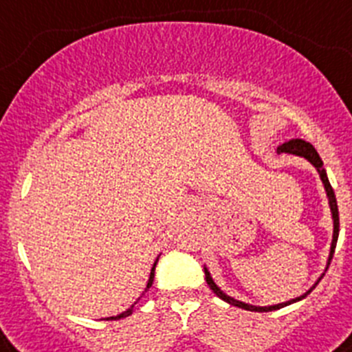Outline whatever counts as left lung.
Instances as JSON below:
<instances>
[{
  "mask_svg": "<svg viewBox=\"0 0 352 352\" xmlns=\"http://www.w3.org/2000/svg\"><path fill=\"white\" fill-rule=\"evenodd\" d=\"M282 152H287V154H294V155H301V157L308 159V161H310V163L317 168V172H319L320 180H322L324 188H326V193H328L329 207H331V214H333V227H335V230H333L331 252H329V261H328V264H331L333 253H335V246H337L338 228H340V225H338L337 198H335V191H333L331 184H329V180H328V175H326V170H324V166H322V159L319 157V154H317V151H316V148H314V145H311V143L305 142V140H299V138L289 140V142H285V143H283V145L278 146V154H282ZM204 271H206L207 285L210 287V290H212L214 294L218 296V298H221L223 301H227V303L234 305V307L244 308V310H250V311H273V310H278V308L287 307V305H290V303H296V301H299V299L307 298V294H310V290L317 285V283H316V285H314L310 290H308L307 294L299 296V298L292 299V301H287V303L273 305V307H253V305H246V303H243V301H237V299L230 298V296H227V294H225V292H221V290H219V287L212 282V278H210L209 271H207V269H204Z\"/></svg>",
  "mask_w": 352,
  "mask_h": 352,
  "instance_id": "obj_1",
  "label": "left lung"
}]
</instances>
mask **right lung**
<instances>
[{"mask_svg":"<svg viewBox=\"0 0 352 352\" xmlns=\"http://www.w3.org/2000/svg\"><path fill=\"white\" fill-rule=\"evenodd\" d=\"M155 264H157V261L154 262V267H152V271H151V278H148V283H146V289H151V285H152V282H154V271H155ZM145 289V290H146ZM134 307V305H133ZM133 307L129 308V310H125L124 314H120V316H117V317H108V320H117V319H122V317H127V316H131V314H133Z\"/></svg>","mask_w":352,"mask_h":352,"instance_id":"1","label":"right lung"}]
</instances>
